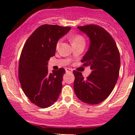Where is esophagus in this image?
<instances>
[{
	"label": "esophagus",
	"mask_w": 135,
	"mask_h": 135,
	"mask_svg": "<svg viewBox=\"0 0 135 135\" xmlns=\"http://www.w3.org/2000/svg\"><path fill=\"white\" fill-rule=\"evenodd\" d=\"M66 73H72V69H69V68H66L65 69Z\"/></svg>",
	"instance_id": "obj_1"
}]
</instances>
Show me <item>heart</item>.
<instances>
[{
  "instance_id": "1",
  "label": "heart",
  "mask_w": 135,
  "mask_h": 135,
  "mask_svg": "<svg viewBox=\"0 0 135 135\" xmlns=\"http://www.w3.org/2000/svg\"><path fill=\"white\" fill-rule=\"evenodd\" d=\"M61 41H62L61 39H59L58 41H57L56 44V49H58V48L60 47V45L61 44ZM70 41L71 42H72V46L80 44H85L84 38L83 37V36H82L81 35H79V34H77V35H74V36L71 37Z\"/></svg>"
}]
</instances>
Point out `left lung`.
Returning a JSON list of instances; mask_svg holds the SVG:
<instances>
[{"label":"left lung","instance_id":"1","mask_svg":"<svg viewBox=\"0 0 135 135\" xmlns=\"http://www.w3.org/2000/svg\"><path fill=\"white\" fill-rule=\"evenodd\" d=\"M90 40L88 51L81 62L90 66L91 74L86 79L74 70V92L84 103L97 105L111 93L119 77L120 54L114 38L104 28L96 25L77 27Z\"/></svg>","mask_w":135,"mask_h":135}]
</instances>
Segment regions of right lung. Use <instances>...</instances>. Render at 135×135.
Returning <instances> with one entry per match:
<instances>
[{
  "label": "right lung",
  "instance_id": "add662e5",
  "mask_svg": "<svg viewBox=\"0 0 135 135\" xmlns=\"http://www.w3.org/2000/svg\"><path fill=\"white\" fill-rule=\"evenodd\" d=\"M70 29V27L43 25L34 31L23 46L18 78L30 101L41 108L53 105L61 91L65 70L61 68L49 73L48 61L55 55L57 41Z\"/></svg>",
  "mask_w": 135,
  "mask_h": 135
}]
</instances>
